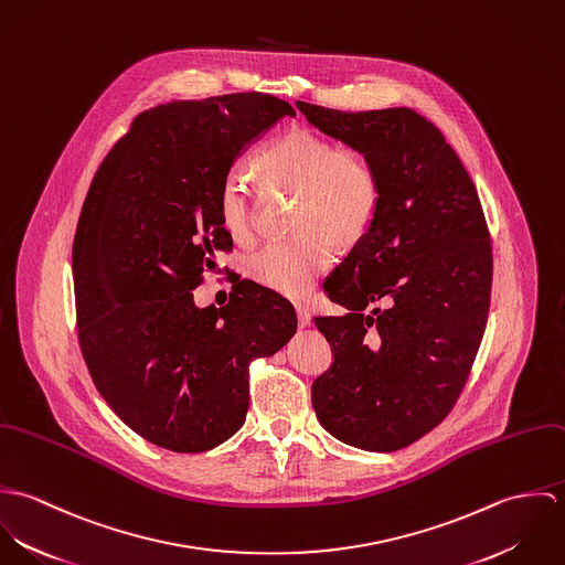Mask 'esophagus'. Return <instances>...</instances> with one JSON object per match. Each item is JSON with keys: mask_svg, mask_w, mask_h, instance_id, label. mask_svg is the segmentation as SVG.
I'll use <instances>...</instances> for the list:
<instances>
[{"mask_svg": "<svg viewBox=\"0 0 565 565\" xmlns=\"http://www.w3.org/2000/svg\"><path fill=\"white\" fill-rule=\"evenodd\" d=\"M296 316H298V326L300 328H307L311 323V316H309V309L305 305H296Z\"/></svg>", "mask_w": 565, "mask_h": 565, "instance_id": "1", "label": "esophagus"}]
</instances>
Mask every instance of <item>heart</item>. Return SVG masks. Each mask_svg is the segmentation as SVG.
Masks as SVG:
<instances>
[{
	"mask_svg": "<svg viewBox=\"0 0 565 565\" xmlns=\"http://www.w3.org/2000/svg\"><path fill=\"white\" fill-rule=\"evenodd\" d=\"M256 171L269 186L296 189L291 237L265 243L249 256L247 271L258 285L298 298L330 265V242L352 247L370 231L379 202L381 180L363 152L339 148L307 128H296L265 148ZM220 220L235 242H247L254 231L249 191L239 173H228L220 186Z\"/></svg>",
	"mask_w": 565,
	"mask_h": 565,
	"instance_id": "1",
	"label": "heart"
}]
</instances>
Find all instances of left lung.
Returning a JSON list of instances; mask_svg holds the SVG:
<instances>
[{"label":"left lung","instance_id":"left-lung-1","mask_svg":"<svg viewBox=\"0 0 565 565\" xmlns=\"http://www.w3.org/2000/svg\"><path fill=\"white\" fill-rule=\"evenodd\" d=\"M296 106L363 152L381 180L370 231L323 282L350 313L313 320L334 361L311 401L334 439L394 452L450 413L479 352L491 289L481 200L444 135L415 110Z\"/></svg>","mask_w":565,"mask_h":565}]
</instances>
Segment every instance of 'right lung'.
Wrapping results in <instances>:
<instances>
[{
	"label": "right lung",
	"mask_w": 565,
	"mask_h": 565,
	"mask_svg": "<svg viewBox=\"0 0 565 565\" xmlns=\"http://www.w3.org/2000/svg\"><path fill=\"white\" fill-rule=\"evenodd\" d=\"M296 110L263 93L171 102L139 115L99 164L74 239L82 356L99 396L143 439L204 452L247 413V365L298 328L278 294L239 280L226 307H195L233 247L220 186L243 152Z\"/></svg>",
	"instance_id": "obj_1"
}]
</instances>
